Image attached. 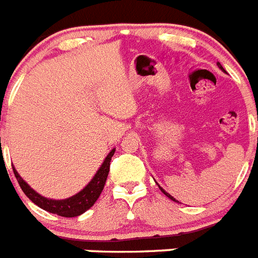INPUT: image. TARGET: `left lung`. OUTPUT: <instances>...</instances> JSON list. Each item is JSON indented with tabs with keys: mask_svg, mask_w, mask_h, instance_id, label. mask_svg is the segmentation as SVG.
I'll return each mask as SVG.
<instances>
[{
	"mask_svg": "<svg viewBox=\"0 0 258 258\" xmlns=\"http://www.w3.org/2000/svg\"><path fill=\"white\" fill-rule=\"evenodd\" d=\"M219 67H220V68H221L222 69V71H224V68H222V67H221V64H220V62H219ZM159 189H161L162 190V192H163V194H166V196L167 197H168V198L169 199H172V201H175V198H173V197H171V196H169V194H168V192H167V191H164V190L163 189H162V187L161 186H159ZM176 202V201H175Z\"/></svg>",
	"mask_w": 258,
	"mask_h": 258,
	"instance_id": "left-lung-1",
	"label": "left lung"
}]
</instances>
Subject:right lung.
Here are the masks:
<instances>
[{
	"mask_svg": "<svg viewBox=\"0 0 258 258\" xmlns=\"http://www.w3.org/2000/svg\"><path fill=\"white\" fill-rule=\"evenodd\" d=\"M114 152L115 149H113L112 152L106 155L105 161L101 164L100 169L97 171L95 177L91 180V182L82 191H80L74 197H71V198L64 199V201H52V199L43 198V197L39 196L38 192L34 191L32 187H29V185L20 177L19 173L16 172L14 167L13 171L25 196L31 199L34 204H37L38 207L47 211V212L55 213L57 216H62V217H76V216L82 215L89 208H91L95 202L97 201V198L100 197L101 191L104 189V185H105L106 177H108L109 168H110V159H112Z\"/></svg>",
	"mask_w": 258,
	"mask_h": 258,
	"instance_id": "1",
	"label": "right lung"
}]
</instances>
